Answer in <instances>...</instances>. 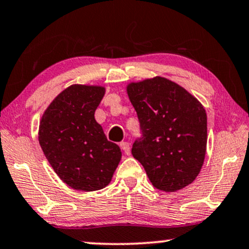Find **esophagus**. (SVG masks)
<instances>
[{"mask_svg": "<svg viewBox=\"0 0 249 249\" xmlns=\"http://www.w3.org/2000/svg\"><path fill=\"white\" fill-rule=\"evenodd\" d=\"M119 145H121V149H122L123 152H124L125 155H130L131 154L130 144H128L127 142H121V143H119Z\"/></svg>", "mask_w": 249, "mask_h": 249, "instance_id": "34e87169", "label": "esophagus"}]
</instances>
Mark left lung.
<instances>
[{
	"label": "left lung",
	"instance_id": "obj_1",
	"mask_svg": "<svg viewBox=\"0 0 249 249\" xmlns=\"http://www.w3.org/2000/svg\"><path fill=\"white\" fill-rule=\"evenodd\" d=\"M140 123L132 155L158 190L178 191L194 182L204 164L207 116L200 102L164 77L127 86Z\"/></svg>",
	"mask_w": 249,
	"mask_h": 249
}]
</instances>
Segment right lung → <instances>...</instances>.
I'll use <instances>...</instances> for the list:
<instances>
[{
  "mask_svg": "<svg viewBox=\"0 0 249 249\" xmlns=\"http://www.w3.org/2000/svg\"><path fill=\"white\" fill-rule=\"evenodd\" d=\"M101 86L71 85L51 102L39 123L38 141L58 177L76 190H100L111 181L121 149L94 119Z\"/></svg>",
  "mask_w": 249,
  "mask_h": 249,
  "instance_id": "right-lung-1",
  "label": "right lung"
}]
</instances>
